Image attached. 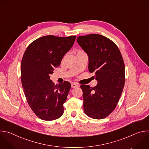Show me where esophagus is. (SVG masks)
Instances as JSON below:
<instances>
[{"label": "esophagus", "mask_w": 149, "mask_h": 149, "mask_svg": "<svg viewBox=\"0 0 149 149\" xmlns=\"http://www.w3.org/2000/svg\"><path fill=\"white\" fill-rule=\"evenodd\" d=\"M79 87V86L78 84H77L76 83H72L71 84V87L72 88H77V87Z\"/></svg>", "instance_id": "34e87169"}]
</instances>
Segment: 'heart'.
Listing matches in <instances>:
<instances>
[{
  "label": "heart",
  "mask_w": 149,
  "mask_h": 149,
  "mask_svg": "<svg viewBox=\"0 0 149 149\" xmlns=\"http://www.w3.org/2000/svg\"><path fill=\"white\" fill-rule=\"evenodd\" d=\"M83 52L82 50H79V51H78V53H79V52Z\"/></svg>",
  "instance_id": "obj_1"
}]
</instances>
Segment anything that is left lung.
<instances>
[{
	"mask_svg": "<svg viewBox=\"0 0 149 149\" xmlns=\"http://www.w3.org/2000/svg\"><path fill=\"white\" fill-rule=\"evenodd\" d=\"M78 44L88 56V70L95 72L94 88L81 85L84 111L94 119L104 118L116 107L125 83V67L121 52L110 39L98 34L80 36Z\"/></svg>",
	"mask_w": 149,
	"mask_h": 149,
	"instance_id": "left-lung-1",
	"label": "left lung"
}]
</instances>
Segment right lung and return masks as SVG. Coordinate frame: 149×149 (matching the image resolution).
I'll list each match as a JSON object with an SVG mask.
<instances>
[{"label":"right lung","instance_id":"obj_1","mask_svg":"<svg viewBox=\"0 0 149 149\" xmlns=\"http://www.w3.org/2000/svg\"><path fill=\"white\" fill-rule=\"evenodd\" d=\"M76 36L39 38L27 47L21 62V81L31 109L40 119L52 121L63 113L71 84H54L50 79L54 68L71 48Z\"/></svg>","mask_w":149,"mask_h":149}]
</instances>
